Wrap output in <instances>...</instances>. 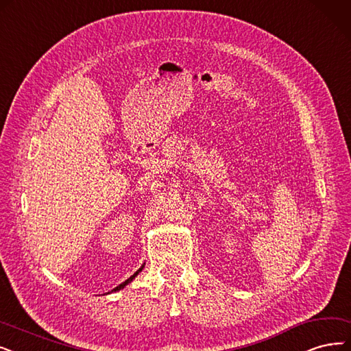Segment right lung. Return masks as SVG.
Here are the masks:
<instances>
[{
  "label": "right lung",
  "instance_id": "add662e5",
  "mask_svg": "<svg viewBox=\"0 0 351 351\" xmlns=\"http://www.w3.org/2000/svg\"><path fill=\"white\" fill-rule=\"evenodd\" d=\"M143 268H144V265H143V266H141V268H139V269H138V271H136V272H135V274H134V275H132V276H130V278H128V279H127V281H125V282H122V284H121V285H118V287H117V288H114V289H112V291H119V289H122V288H125V285H128V284H130V282H131V281H132V279H135V276H136V275H138V274H139V272H141V271H143Z\"/></svg>",
  "mask_w": 351,
  "mask_h": 351
}]
</instances>
